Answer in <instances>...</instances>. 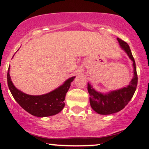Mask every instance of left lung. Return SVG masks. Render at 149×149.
<instances>
[{
	"mask_svg": "<svg viewBox=\"0 0 149 149\" xmlns=\"http://www.w3.org/2000/svg\"><path fill=\"white\" fill-rule=\"evenodd\" d=\"M121 48L127 53L128 57L132 61L134 67V76L130 84L120 90H114L109 93L103 94L96 91L88 83V90L90 95V103L92 109L101 115H109L115 113L123 109L132 98L137 85L138 77L136 73V68L135 61L129 45L126 42L117 38Z\"/></svg>",
	"mask_w": 149,
	"mask_h": 149,
	"instance_id": "obj_1",
	"label": "left lung"
}]
</instances>
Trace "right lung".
Returning <instances> with one entry per match:
<instances>
[{
	"label": "right lung",
	"instance_id": "right-lung-1",
	"mask_svg": "<svg viewBox=\"0 0 149 149\" xmlns=\"http://www.w3.org/2000/svg\"><path fill=\"white\" fill-rule=\"evenodd\" d=\"M8 85L12 95L21 107L37 117H47L59 113L64 107L66 92L71 86L75 76L71 77L64 82L59 88L49 93L42 95H29L24 93L15 88L10 76V66L8 68Z\"/></svg>",
	"mask_w": 149,
	"mask_h": 149
}]
</instances>
